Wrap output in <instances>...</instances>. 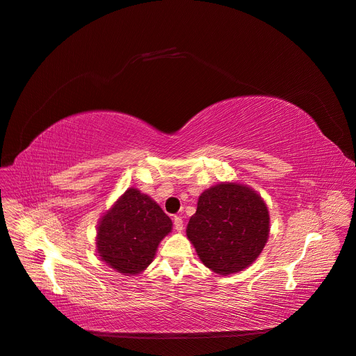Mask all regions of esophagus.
I'll use <instances>...</instances> for the list:
<instances>
[{
    "instance_id": "34e87169",
    "label": "esophagus",
    "mask_w": 356,
    "mask_h": 356,
    "mask_svg": "<svg viewBox=\"0 0 356 356\" xmlns=\"http://www.w3.org/2000/svg\"><path fill=\"white\" fill-rule=\"evenodd\" d=\"M173 223H175V229L177 232H181L183 231V219L180 216H175L173 218Z\"/></svg>"
}]
</instances>
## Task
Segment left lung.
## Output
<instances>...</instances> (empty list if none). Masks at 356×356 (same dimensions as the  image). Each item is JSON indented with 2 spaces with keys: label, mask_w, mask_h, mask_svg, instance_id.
<instances>
[{
  "label": "left lung",
  "mask_w": 356,
  "mask_h": 356,
  "mask_svg": "<svg viewBox=\"0 0 356 356\" xmlns=\"http://www.w3.org/2000/svg\"><path fill=\"white\" fill-rule=\"evenodd\" d=\"M186 235L199 259L219 275L250 267L270 236V212L248 184L220 181L203 191Z\"/></svg>",
  "instance_id": "obj_1"
}]
</instances>
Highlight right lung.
<instances>
[{
  "mask_svg": "<svg viewBox=\"0 0 356 356\" xmlns=\"http://www.w3.org/2000/svg\"><path fill=\"white\" fill-rule=\"evenodd\" d=\"M172 229V219L157 202L129 188L101 216L97 252L115 271L137 275L153 263L159 244Z\"/></svg>",
  "mask_w": 356,
  "mask_h": 356,
  "instance_id": "obj_1",
  "label": "right lung"
}]
</instances>
